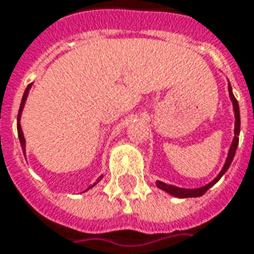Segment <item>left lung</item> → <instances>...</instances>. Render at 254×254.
<instances>
[{"mask_svg": "<svg viewBox=\"0 0 254 254\" xmlns=\"http://www.w3.org/2000/svg\"><path fill=\"white\" fill-rule=\"evenodd\" d=\"M227 89H229V97H230V99H232V102H233V110H234L236 124H234V138H233L232 145H230V149H229V153H227L226 161H225V165H223V168L221 170V172L218 174V176L213 180V182H210L208 185L203 186V187H199V189H180V187H176V186L167 185V183H163V182H160V180H157V182H156V186H157L159 189L165 191V192H168V194L174 195V196H176V198H198V196H202V195H203L204 192L210 189V187H213L218 180L222 178L223 174L229 170V167H230L233 159H234L236 149H237V145H238V136H240L241 120H240V108H238V102H237V99H236V97L233 95L232 86H230V83H229V86H227Z\"/></svg>", "mask_w": 254, "mask_h": 254, "instance_id": "8db88e82", "label": "left lung"}]
</instances>
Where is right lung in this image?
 Segmentation results:
<instances>
[{
    "instance_id": "1",
    "label": "right lung",
    "mask_w": 254,
    "mask_h": 254,
    "mask_svg": "<svg viewBox=\"0 0 254 254\" xmlns=\"http://www.w3.org/2000/svg\"><path fill=\"white\" fill-rule=\"evenodd\" d=\"M31 87H32V83L28 84V87H27V89H25V91H24V95H22V99H21V105H20V109H18V114H17V132H18V138H20V142H21V148H22V152H24V153H25V138H24V133H22L20 120H21L22 109H24V105H25V101H27V98H28V93H29V90H31ZM102 178H103V176H102V175H101V176H99V178H98V180H97V182H95V183H94V185L91 186V187H94V186L97 185V183H98L99 180L102 179ZM91 187H89V189H87V190H90V189H91ZM87 190H86V191H87Z\"/></svg>"
}]
</instances>
